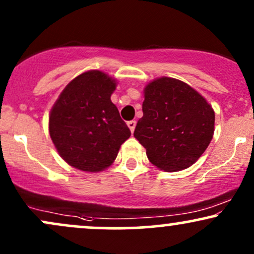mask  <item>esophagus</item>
I'll return each mask as SVG.
<instances>
[{
  "mask_svg": "<svg viewBox=\"0 0 254 254\" xmlns=\"http://www.w3.org/2000/svg\"><path fill=\"white\" fill-rule=\"evenodd\" d=\"M127 127H129L131 132H133V131H135V127H136V121L127 122Z\"/></svg>",
  "mask_w": 254,
  "mask_h": 254,
  "instance_id": "obj_1",
  "label": "esophagus"
}]
</instances>
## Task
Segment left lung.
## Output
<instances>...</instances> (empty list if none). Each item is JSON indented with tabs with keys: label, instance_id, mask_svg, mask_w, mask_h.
<instances>
[{
	"label": "left lung",
	"instance_id": "1",
	"mask_svg": "<svg viewBox=\"0 0 254 254\" xmlns=\"http://www.w3.org/2000/svg\"><path fill=\"white\" fill-rule=\"evenodd\" d=\"M143 117L133 136L159 170H186L202 156L215 131V112L188 83L159 77L144 87Z\"/></svg>",
	"mask_w": 254,
	"mask_h": 254
}]
</instances>
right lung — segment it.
Here are the masks:
<instances>
[{"label": "right lung", "mask_w": 254, "mask_h": 254, "mask_svg": "<svg viewBox=\"0 0 254 254\" xmlns=\"http://www.w3.org/2000/svg\"><path fill=\"white\" fill-rule=\"evenodd\" d=\"M117 80L100 70L82 72L65 86L49 115V132L71 167L97 173L115 162L131 132L111 101Z\"/></svg>", "instance_id": "add662e5"}]
</instances>
